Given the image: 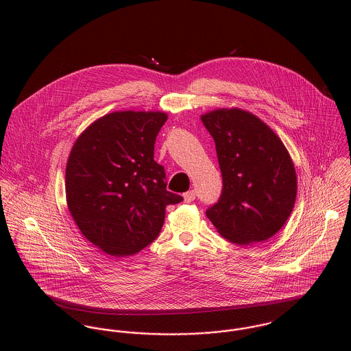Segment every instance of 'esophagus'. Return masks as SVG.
I'll use <instances>...</instances> for the list:
<instances>
[{
	"label": "esophagus",
	"instance_id": "1",
	"mask_svg": "<svg viewBox=\"0 0 351 351\" xmlns=\"http://www.w3.org/2000/svg\"><path fill=\"white\" fill-rule=\"evenodd\" d=\"M195 199H196V192H195V191L186 192V193L184 195V201H185V202H192Z\"/></svg>",
	"mask_w": 351,
	"mask_h": 351
}]
</instances>
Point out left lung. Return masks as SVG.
I'll list each match as a JSON object with an SVG mask.
<instances>
[{
	"instance_id": "left-lung-1",
	"label": "left lung",
	"mask_w": 351,
	"mask_h": 351,
	"mask_svg": "<svg viewBox=\"0 0 351 351\" xmlns=\"http://www.w3.org/2000/svg\"><path fill=\"white\" fill-rule=\"evenodd\" d=\"M215 141L223 191L206 209L217 232L237 245L277 234L295 206L298 178L281 139L247 110L216 109L201 116Z\"/></svg>"
}]
</instances>
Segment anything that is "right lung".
<instances>
[{
	"label": "right lung",
	"instance_id": "right-lung-1",
	"mask_svg": "<svg viewBox=\"0 0 351 351\" xmlns=\"http://www.w3.org/2000/svg\"><path fill=\"white\" fill-rule=\"evenodd\" d=\"M163 112L102 116L77 139L66 165V200L84 237L112 256H127L159 235L165 209L184 200L166 189L154 145Z\"/></svg>",
	"mask_w": 351,
	"mask_h": 351
}]
</instances>
